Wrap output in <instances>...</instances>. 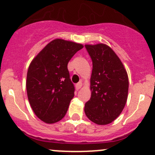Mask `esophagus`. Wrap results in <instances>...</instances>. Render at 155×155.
Returning a JSON list of instances; mask_svg holds the SVG:
<instances>
[{
	"instance_id": "34e87169",
	"label": "esophagus",
	"mask_w": 155,
	"mask_h": 155,
	"mask_svg": "<svg viewBox=\"0 0 155 155\" xmlns=\"http://www.w3.org/2000/svg\"><path fill=\"white\" fill-rule=\"evenodd\" d=\"M82 82H78V83L77 84H76V90H79V89H80L81 88V87H82Z\"/></svg>"
}]
</instances>
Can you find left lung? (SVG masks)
I'll list each match as a JSON object with an SVG mask.
<instances>
[{
    "mask_svg": "<svg viewBox=\"0 0 155 155\" xmlns=\"http://www.w3.org/2000/svg\"><path fill=\"white\" fill-rule=\"evenodd\" d=\"M92 61L90 100L85 113L91 121L104 125L112 123L121 113L127 99L128 76L115 51L103 43L85 45Z\"/></svg>",
    "mask_w": 155,
    "mask_h": 155,
    "instance_id": "8db88e82",
    "label": "left lung"
}]
</instances>
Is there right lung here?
Segmentation results:
<instances>
[{
    "label": "right lung",
    "instance_id": "right-lung-1",
    "mask_svg": "<svg viewBox=\"0 0 155 155\" xmlns=\"http://www.w3.org/2000/svg\"><path fill=\"white\" fill-rule=\"evenodd\" d=\"M82 48L79 43L56 39L31 61L26 81L28 98L35 115L45 123L58 122L66 115L75 91L68 64Z\"/></svg>",
    "mask_w": 155,
    "mask_h": 155
}]
</instances>
